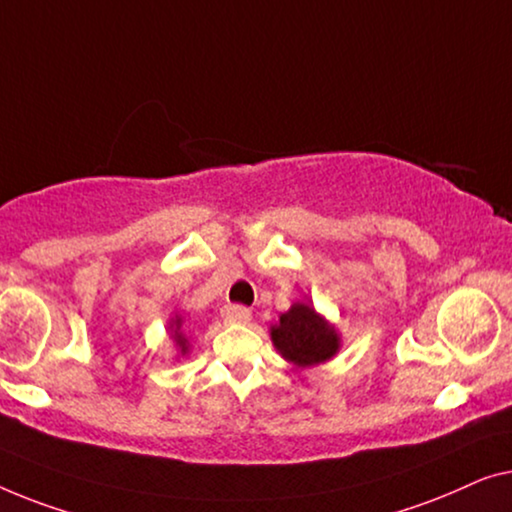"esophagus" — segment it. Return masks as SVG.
Instances as JSON below:
<instances>
[{
	"instance_id": "34e87169",
	"label": "esophagus",
	"mask_w": 512,
	"mask_h": 512,
	"mask_svg": "<svg viewBox=\"0 0 512 512\" xmlns=\"http://www.w3.org/2000/svg\"><path fill=\"white\" fill-rule=\"evenodd\" d=\"M222 318L225 322H239V325H246L253 318V313H250V308L246 306H239V304H229L222 308Z\"/></svg>"
}]
</instances>
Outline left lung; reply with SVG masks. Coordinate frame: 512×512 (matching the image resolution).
<instances>
[{
  "label": "left lung",
  "instance_id": "obj_1",
  "mask_svg": "<svg viewBox=\"0 0 512 512\" xmlns=\"http://www.w3.org/2000/svg\"><path fill=\"white\" fill-rule=\"evenodd\" d=\"M271 338L280 355L297 366L320 364L338 350L334 327L306 304H294L280 315V322L271 329Z\"/></svg>",
  "mask_w": 512,
  "mask_h": 512
}]
</instances>
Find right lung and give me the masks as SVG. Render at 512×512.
<instances>
[{"instance_id": "add662e5", "label": "right lung", "mask_w": 512, "mask_h": 512, "mask_svg": "<svg viewBox=\"0 0 512 512\" xmlns=\"http://www.w3.org/2000/svg\"><path fill=\"white\" fill-rule=\"evenodd\" d=\"M174 338H176V343L181 345V352H187V338L181 334V320H176V334H174Z\"/></svg>"}]
</instances>
